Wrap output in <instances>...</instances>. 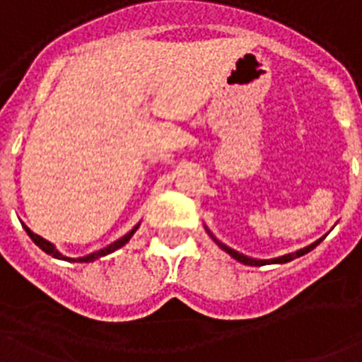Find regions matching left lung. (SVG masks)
<instances>
[{"mask_svg":"<svg viewBox=\"0 0 362 362\" xmlns=\"http://www.w3.org/2000/svg\"><path fill=\"white\" fill-rule=\"evenodd\" d=\"M206 232L209 233V235H211V239H214L215 243H217L218 247L223 248L224 252H228V254H230V256L233 257V259H238L239 263H245V265H252V267H263V265H281V263H289V261H293V259H296V257H300V256H303V254H308V252H311L313 248L317 247V245H320V241H324V238H326V235H324V238H320V239H317V241L315 243H311V245H309V247H303V248H300V250H296V252H291V254H285V256H279V257H272V259H256V257H250V256H245V254H241V252H238V250H233V248H230V247H226V245H224V243H221L218 241L217 238H215L214 233L209 232L208 228H206Z\"/></svg>","mask_w":362,"mask_h":362,"instance_id":"left-lung-1","label":"left lung"}]
</instances>
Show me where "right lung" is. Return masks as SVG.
Instances as JSON below:
<instances>
[{
    "label": "right lung",
    "instance_id": "right-lung-1",
    "mask_svg": "<svg viewBox=\"0 0 362 362\" xmlns=\"http://www.w3.org/2000/svg\"><path fill=\"white\" fill-rule=\"evenodd\" d=\"M21 226L25 228L27 235H29V238L33 239V243H35L36 247H40L42 250L45 252V254H49V256L57 257V259L71 261V263H90V261H95V259H99V257H103V256H108V254L115 252V250H117V248L123 247V245H127V243L130 241V238L134 235L136 230H138V228H139V223L136 224V226L132 228V230H130L129 233H124L123 238H119V239H117V241H114V243H112V245H108V247L101 248V250H97V252H92V254H88V256H84V257H77V259H75V257H68V256H64V254H60V252L57 250V247H54L53 243H49V241H47V239L40 238L38 233L31 232V230H29V228H27L25 224H21Z\"/></svg>",
    "mask_w": 362,
    "mask_h": 362
}]
</instances>
